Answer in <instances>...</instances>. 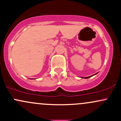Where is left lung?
Instances as JSON below:
<instances>
[{"label": "left lung", "mask_w": 121, "mask_h": 121, "mask_svg": "<svg viewBox=\"0 0 121 121\" xmlns=\"http://www.w3.org/2000/svg\"><path fill=\"white\" fill-rule=\"evenodd\" d=\"M97 73H95V74H93V75H92V76H89V77H82V78H90V77H92V76H94V75L97 74Z\"/></svg>", "instance_id": "obj_1"}]
</instances>
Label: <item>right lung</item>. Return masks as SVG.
Wrapping results in <instances>:
<instances>
[{
  "mask_svg": "<svg viewBox=\"0 0 121 121\" xmlns=\"http://www.w3.org/2000/svg\"><path fill=\"white\" fill-rule=\"evenodd\" d=\"M30 79H32V78H30ZM32 79H33V78H32Z\"/></svg>",
  "mask_w": 121,
  "mask_h": 121,
  "instance_id": "right-lung-1",
  "label": "right lung"
}]
</instances>
